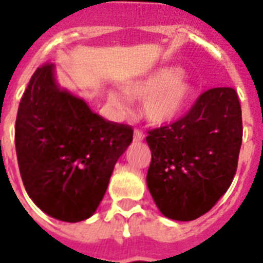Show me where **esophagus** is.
I'll list each match as a JSON object with an SVG mask.
<instances>
[{"instance_id":"1","label":"esophagus","mask_w":263,"mask_h":263,"mask_svg":"<svg viewBox=\"0 0 263 263\" xmlns=\"http://www.w3.org/2000/svg\"><path fill=\"white\" fill-rule=\"evenodd\" d=\"M146 137V135L141 132L140 128H136L135 130V140H143Z\"/></svg>"}]
</instances>
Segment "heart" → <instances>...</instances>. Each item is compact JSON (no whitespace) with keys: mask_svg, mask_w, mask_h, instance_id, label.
Instances as JSON below:
<instances>
[{"mask_svg":"<svg viewBox=\"0 0 263 263\" xmlns=\"http://www.w3.org/2000/svg\"><path fill=\"white\" fill-rule=\"evenodd\" d=\"M128 96L143 100V113L153 124H165L181 115L193 95L191 85L182 79L178 68H163L127 87ZM110 100L122 110H127L128 99L119 92L110 93Z\"/></svg>","mask_w":263,"mask_h":263,"instance_id":"1","label":"heart"}]
</instances>
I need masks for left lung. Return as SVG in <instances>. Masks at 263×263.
I'll return each mask as SVG.
<instances>
[{"label":"left lung","instance_id":"1","mask_svg":"<svg viewBox=\"0 0 263 263\" xmlns=\"http://www.w3.org/2000/svg\"><path fill=\"white\" fill-rule=\"evenodd\" d=\"M147 185L161 214L176 221L204 215L227 193L238 167L242 113L232 87L201 93L176 122L148 130Z\"/></svg>","mask_w":263,"mask_h":263}]
</instances>
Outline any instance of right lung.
Segmentation results:
<instances>
[{
    "mask_svg": "<svg viewBox=\"0 0 263 263\" xmlns=\"http://www.w3.org/2000/svg\"><path fill=\"white\" fill-rule=\"evenodd\" d=\"M132 140V126L106 120L59 89L52 63L33 72L16 113L15 148L24 187L48 215L92 217Z\"/></svg>",
    "mask_w": 263,
    "mask_h": 263,
    "instance_id": "obj_1",
    "label": "right lung"
}]
</instances>
